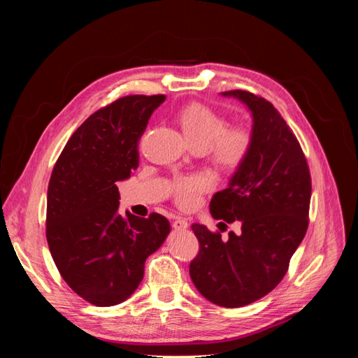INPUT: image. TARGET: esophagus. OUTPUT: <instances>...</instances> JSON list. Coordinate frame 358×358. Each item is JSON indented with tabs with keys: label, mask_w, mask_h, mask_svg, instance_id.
<instances>
[{
	"label": "esophagus",
	"mask_w": 358,
	"mask_h": 358,
	"mask_svg": "<svg viewBox=\"0 0 358 358\" xmlns=\"http://www.w3.org/2000/svg\"><path fill=\"white\" fill-rule=\"evenodd\" d=\"M171 225H173V229H175V230H185V229H188V222H187V220L180 218V216H178V218L173 220Z\"/></svg>",
	"instance_id": "obj_1"
}]
</instances>
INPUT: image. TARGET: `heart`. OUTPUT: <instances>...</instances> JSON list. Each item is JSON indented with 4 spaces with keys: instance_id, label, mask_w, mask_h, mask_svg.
<instances>
[{
    "instance_id": "heart-1",
    "label": "heart",
    "mask_w": 358,
    "mask_h": 358,
    "mask_svg": "<svg viewBox=\"0 0 358 358\" xmlns=\"http://www.w3.org/2000/svg\"><path fill=\"white\" fill-rule=\"evenodd\" d=\"M178 122L188 143L204 150L212 164L224 171L241 169L254 148V131L245 122L229 124L225 115L210 106L194 103L178 113ZM213 187L208 173L178 176L170 182V196L182 208H192L201 194Z\"/></svg>"
}]
</instances>
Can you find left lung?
Returning <instances> with one entry per match:
<instances>
[{
  "mask_svg": "<svg viewBox=\"0 0 358 358\" xmlns=\"http://www.w3.org/2000/svg\"><path fill=\"white\" fill-rule=\"evenodd\" d=\"M222 95L243 101L254 117L251 155L210 201L212 216L225 230L236 221L241 230L224 241L220 231L192 224L200 249L189 276L215 305L241 308L268 294L285 276L309 225L312 182L297 137L272 103L243 90Z\"/></svg>",
  "mask_w": 358,
  "mask_h": 358,
  "instance_id": "obj_1",
  "label": "left lung"
}]
</instances>
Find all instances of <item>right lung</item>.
Masks as SVG:
<instances>
[{
  "label": "right lung",
  "instance_id": "add662e5",
  "mask_svg": "<svg viewBox=\"0 0 358 358\" xmlns=\"http://www.w3.org/2000/svg\"><path fill=\"white\" fill-rule=\"evenodd\" d=\"M166 95H127L101 107L76 129L52 170L46 239L67 285L95 306L133 294L146 258L170 233L157 212L121 215L116 182L138 167V140Z\"/></svg>",
  "mask_w": 358,
  "mask_h": 358
}]
</instances>
